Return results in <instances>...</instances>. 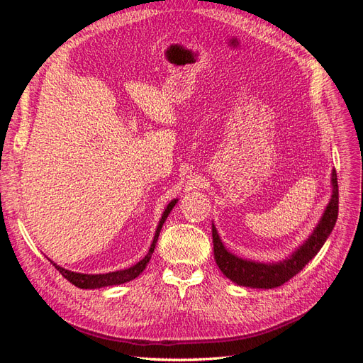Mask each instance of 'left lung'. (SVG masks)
<instances>
[{
	"instance_id": "left-lung-1",
	"label": "left lung",
	"mask_w": 363,
	"mask_h": 363,
	"mask_svg": "<svg viewBox=\"0 0 363 363\" xmlns=\"http://www.w3.org/2000/svg\"><path fill=\"white\" fill-rule=\"evenodd\" d=\"M339 208V192H337V175L332 171V199L328 201L325 211L315 227L313 233L307 238L303 245L296 248L292 255L281 262L262 263L255 260H247L238 257L230 252L219 239L215 225L212 224L213 238V255L218 268L223 271L224 276L240 286L272 289L281 286L283 283L296 276L307 263H309L321 250L328 235L336 224Z\"/></svg>"
}]
</instances>
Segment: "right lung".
Returning a JSON list of instances; mask_svg holds the SVG:
<instances>
[{
    "instance_id": "obj_1",
    "label": "right lung",
    "mask_w": 363,
    "mask_h": 363,
    "mask_svg": "<svg viewBox=\"0 0 363 363\" xmlns=\"http://www.w3.org/2000/svg\"><path fill=\"white\" fill-rule=\"evenodd\" d=\"M179 200H172L167 208H164V212L160 218L159 221V225L156 228V235H155V239H152L151 242V247L147 252V256L144 259H140L136 265L130 267L127 269H121V271H113V272H107V274H82V272H74V271H69V269H65L62 267H59L57 263L51 262L54 267H56V269L62 274V276L69 280L74 286L77 288H82V289H96V288H106V286H113V284H123V283H127L130 280L136 279L139 274L144 271L148 265V262L151 259V255L152 251H155L156 248V244H157V239H159V235H160V230L163 227V223L167 221L168 215L171 213L172 207L175 206V203H177Z\"/></svg>"
}]
</instances>
